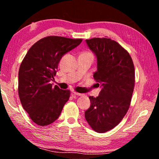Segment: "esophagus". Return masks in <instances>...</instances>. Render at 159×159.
<instances>
[{"mask_svg": "<svg viewBox=\"0 0 159 159\" xmlns=\"http://www.w3.org/2000/svg\"><path fill=\"white\" fill-rule=\"evenodd\" d=\"M73 95H77V96H82V95H83V94H82V93H76V92H74V93H73Z\"/></svg>", "mask_w": 159, "mask_h": 159, "instance_id": "34e87169", "label": "esophagus"}]
</instances>
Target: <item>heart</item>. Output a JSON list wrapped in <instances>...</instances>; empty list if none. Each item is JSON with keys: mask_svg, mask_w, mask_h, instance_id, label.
<instances>
[{"mask_svg": "<svg viewBox=\"0 0 159 159\" xmlns=\"http://www.w3.org/2000/svg\"><path fill=\"white\" fill-rule=\"evenodd\" d=\"M84 53H86V54H91V53H90V52H84Z\"/></svg>", "mask_w": 159, "mask_h": 159, "instance_id": "heart-1", "label": "heart"}]
</instances>
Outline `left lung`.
<instances>
[{"instance_id":"obj_1","label":"left lung","mask_w":159,"mask_h":159,"mask_svg":"<svg viewBox=\"0 0 159 159\" xmlns=\"http://www.w3.org/2000/svg\"><path fill=\"white\" fill-rule=\"evenodd\" d=\"M97 57L94 79L101 91L90 96V107L85 111L87 122L94 130L105 133L116 127L130 107L134 85L133 60L121 45L107 38L85 40Z\"/></svg>"}]
</instances>
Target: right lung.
<instances>
[{"mask_svg": "<svg viewBox=\"0 0 159 159\" xmlns=\"http://www.w3.org/2000/svg\"><path fill=\"white\" fill-rule=\"evenodd\" d=\"M82 39L48 36L39 40L28 50L18 74V93L24 109L37 125L55 121L69 100L70 91L53 87L51 80L57 73L61 58L74 49Z\"/></svg>", "mask_w": 159, "mask_h": 159, "instance_id": "obj_1", "label": "right lung"}]
</instances>
